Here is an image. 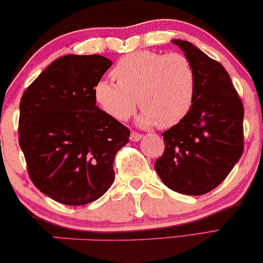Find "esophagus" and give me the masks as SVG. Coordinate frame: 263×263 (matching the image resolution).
<instances>
[{"instance_id":"esophagus-1","label":"esophagus","mask_w":263,"mask_h":263,"mask_svg":"<svg viewBox=\"0 0 263 263\" xmlns=\"http://www.w3.org/2000/svg\"><path fill=\"white\" fill-rule=\"evenodd\" d=\"M142 138H143L142 133H138V132H136V131H132L131 132L130 139L132 140V142H138V140H140Z\"/></svg>"}]
</instances>
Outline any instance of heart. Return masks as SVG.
<instances>
[{
  "instance_id": "b5f03b06",
  "label": "heart",
  "mask_w": 263,
  "mask_h": 263,
  "mask_svg": "<svg viewBox=\"0 0 263 263\" xmlns=\"http://www.w3.org/2000/svg\"><path fill=\"white\" fill-rule=\"evenodd\" d=\"M113 77L117 82H98L94 98L116 120L130 118L139 100L144 111L140 123L169 128L182 121L194 104L197 79L184 54L137 50L117 62Z\"/></svg>"
}]
</instances>
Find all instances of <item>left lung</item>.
I'll return each mask as SVG.
<instances>
[{
  "instance_id": "8db88e82",
  "label": "left lung",
  "mask_w": 263,
  "mask_h": 263,
  "mask_svg": "<svg viewBox=\"0 0 263 263\" xmlns=\"http://www.w3.org/2000/svg\"><path fill=\"white\" fill-rule=\"evenodd\" d=\"M172 42L193 64L197 87L189 113L162 133L165 147L155 169L171 190L204 195L224 181L243 154L245 107L218 61L190 42Z\"/></svg>"
}]
</instances>
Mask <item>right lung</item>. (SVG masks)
I'll list each match as a JSON object with an SVG mask.
<instances>
[{
    "instance_id": "right-lung-1",
    "label": "right lung",
    "mask_w": 263,
    "mask_h": 263,
    "mask_svg": "<svg viewBox=\"0 0 263 263\" xmlns=\"http://www.w3.org/2000/svg\"><path fill=\"white\" fill-rule=\"evenodd\" d=\"M112 62L101 55L57 59L20 101L18 143L31 182L66 205L101 197L131 132L97 106L94 87Z\"/></svg>"
}]
</instances>
